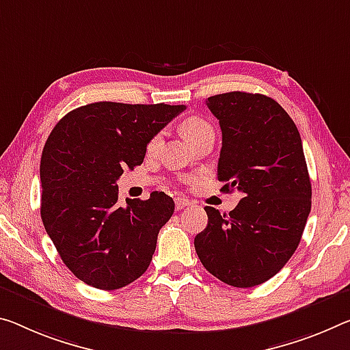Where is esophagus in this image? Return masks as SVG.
I'll list each match as a JSON object with an SVG mask.
<instances>
[{
  "label": "esophagus",
  "instance_id": "1",
  "mask_svg": "<svg viewBox=\"0 0 350 350\" xmlns=\"http://www.w3.org/2000/svg\"><path fill=\"white\" fill-rule=\"evenodd\" d=\"M188 205H190V201H188V199H176V208L177 210H182V208H185V207H188Z\"/></svg>",
  "mask_w": 350,
  "mask_h": 350
}]
</instances>
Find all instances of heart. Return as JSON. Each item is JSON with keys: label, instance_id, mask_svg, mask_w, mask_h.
<instances>
[{"label": "heart", "instance_id": "obj_1", "mask_svg": "<svg viewBox=\"0 0 350 350\" xmlns=\"http://www.w3.org/2000/svg\"><path fill=\"white\" fill-rule=\"evenodd\" d=\"M182 134L187 137V140L191 143V145H198L199 142L205 138L207 135L215 134L212 124L204 118H199V116H191V118H187L184 123L180 124ZM160 142H162V134H155L151 137V140L148 142V152H154L155 149L159 148ZM187 182L190 184H195V177H188Z\"/></svg>", "mask_w": 350, "mask_h": 350}]
</instances>
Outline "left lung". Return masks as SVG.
<instances>
[{
  "mask_svg": "<svg viewBox=\"0 0 350 350\" xmlns=\"http://www.w3.org/2000/svg\"><path fill=\"white\" fill-rule=\"evenodd\" d=\"M219 120L221 191L245 198L221 215L205 207L207 227L195 238L204 268L237 288L269 280L295 254L312 208V182L295 121L273 98L230 92L205 99Z\"/></svg>",
  "mask_w": 350,
  "mask_h": 350,
  "instance_id": "8db88e82",
  "label": "left lung"
}]
</instances>
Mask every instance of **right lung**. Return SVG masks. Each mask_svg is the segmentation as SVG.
Masks as SVG:
<instances>
[{
    "mask_svg": "<svg viewBox=\"0 0 350 350\" xmlns=\"http://www.w3.org/2000/svg\"><path fill=\"white\" fill-rule=\"evenodd\" d=\"M185 105L93 103L55 124L40 160V215L71 273L99 290H118L148 269L173 198L118 204L116 180L143 163L148 142Z\"/></svg>",
    "mask_w": 350,
    "mask_h": 350,
    "instance_id": "add662e5",
    "label": "right lung"
}]
</instances>
